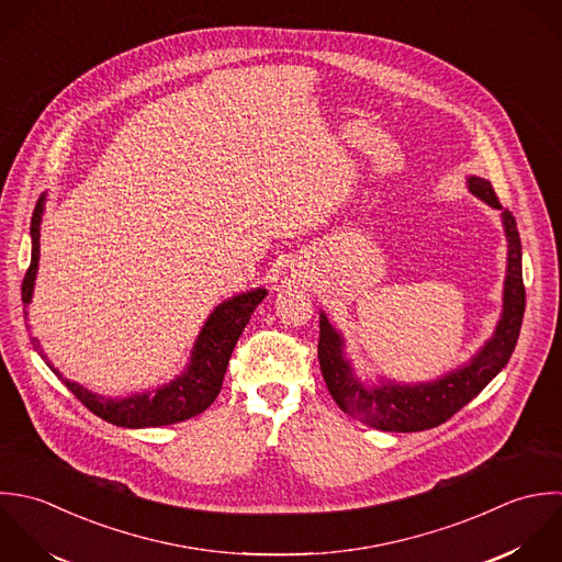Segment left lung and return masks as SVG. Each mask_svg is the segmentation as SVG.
Masks as SVG:
<instances>
[{"instance_id":"8db88e82","label":"left lung","mask_w":562,"mask_h":562,"mask_svg":"<svg viewBox=\"0 0 562 562\" xmlns=\"http://www.w3.org/2000/svg\"><path fill=\"white\" fill-rule=\"evenodd\" d=\"M469 190L484 199L488 205L502 210V203L491 181L471 177ZM504 225L508 236V276L504 289V315L495 337L484 350L467 366L440 381L420 385H381L363 387L352 374L350 363L344 359V339L330 326L326 315L319 317V368L326 387L341 412L381 431H425L447 423L464 405H469L510 361L526 311V286L521 269V238L517 221L510 210H504Z\"/></svg>"}]
</instances>
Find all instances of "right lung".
Listing matches in <instances>:
<instances>
[{
	"label": "right lung",
	"mask_w": 562,
	"mask_h": 562,
	"mask_svg": "<svg viewBox=\"0 0 562 562\" xmlns=\"http://www.w3.org/2000/svg\"><path fill=\"white\" fill-rule=\"evenodd\" d=\"M41 212H43V199L36 201L32 221H30L32 258H30V267L21 282V302L25 306L30 304L34 276H36V267H38ZM265 295H267L265 289H256V291H249V293H243L238 297L223 302L205 322V326L196 339L190 368L183 376H179L170 385H164L148 394L131 396V398H122V401L91 394L85 387L63 379L49 366L47 357L43 355V350L38 348L34 337H32V346L41 355V359L52 368V372L67 385V390L98 418H102L111 425H117V427H128V429L175 425V423L199 416L214 403V398L218 396V392L223 387V376H225L232 350H234L238 337L243 335L254 308L265 300Z\"/></svg>",
	"instance_id": "1"
}]
</instances>
